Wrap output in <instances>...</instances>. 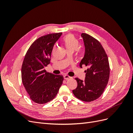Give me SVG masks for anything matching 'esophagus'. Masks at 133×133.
<instances>
[{
	"instance_id": "34e87169",
	"label": "esophagus",
	"mask_w": 133,
	"mask_h": 133,
	"mask_svg": "<svg viewBox=\"0 0 133 133\" xmlns=\"http://www.w3.org/2000/svg\"><path fill=\"white\" fill-rule=\"evenodd\" d=\"M64 79L68 80V79H70V78H71V77H70V76H69V75H65L64 76Z\"/></svg>"
}]
</instances>
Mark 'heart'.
Segmentation results:
<instances>
[{
  "label": "heart",
  "mask_w": 133,
  "mask_h": 133,
  "mask_svg": "<svg viewBox=\"0 0 133 133\" xmlns=\"http://www.w3.org/2000/svg\"><path fill=\"white\" fill-rule=\"evenodd\" d=\"M64 44L67 51H74L78 49L79 45V42L73 35L68 34L63 39Z\"/></svg>",
  "instance_id": "1"
}]
</instances>
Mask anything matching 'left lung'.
I'll return each mask as SVG.
<instances>
[{
  "label": "left lung",
  "instance_id": "8db88e82",
  "mask_svg": "<svg viewBox=\"0 0 133 133\" xmlns=\"http://www.w3.org/2000/svg\"><path fill=\"white\" fill-rule=\"evenodd\" d=\"M85 53L80 63L88 67L84 81L76 78L77 88L73 90L76 98L90 102L99 98L107 87L110 75V66L107 54L102 44L92 36L82 33Z\"/></svg>",
  "mask_w": 133,
  "mask_h": 133
}]
</instances>
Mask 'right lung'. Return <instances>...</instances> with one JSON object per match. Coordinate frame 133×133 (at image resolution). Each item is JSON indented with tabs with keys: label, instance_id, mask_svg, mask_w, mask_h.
I'll return each mask as SVG.
<instances>
[{
	"label": "right lung",
	"instance_id": "obj_1",
	"mask_svg": "<svg viewBox=\"0 0 133 133\" xmlns=\"http://www.w3.org/2000/svg\"><path fill=\"white\" fill-rule=\"evenodd\" d=\"M62 33L49 34L38 38L27 50L22 66V80L29 98L43 104L57 95L64 80L62 75H54L44 69L50 63L54 44Z\"/></svg>",
	"mask_w": 133,
	"mask_h": 133
}]
</instances>
